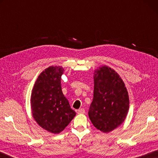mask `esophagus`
<instances>
[{
    "mask_svg": "<svg viewBox=\"0 0 158 158\" xmlns=\"http://www.w3.org/2000/svg\"><path fill=\"white\" fill-rule=\"evenodd\" d=\"M84 113H85V109H83V108L80 109H79L78 111H77V114H84Z\"/></svg>",
    "mask_w": 158,
    "mask_h": 158,
    "instance_id": "obj_1",
    "label": "esophagus"
}]
</instances>
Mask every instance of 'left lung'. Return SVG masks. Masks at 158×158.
I'll return each instance as SVG.
<instances>
[{"mask_svg": "<svg viewBox=\"0 0 158 158\" xmlns=\"http://www.w3.org/2000/svg\"><path fill=\"white\" fill-rule=\"evenodd\" d=\"M129 110V96L116 71L106 65L95 70L94 93L89 116L93 125L109 132L121 125Z\"/></svg>", "mask_w": 158, "mask_h": 158, "instance_id": "obj_1", "label": "left lung"}]
</instances>
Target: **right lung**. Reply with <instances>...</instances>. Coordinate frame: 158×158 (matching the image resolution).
Instances as JSON below:
<instances>
[{
	"mask_svg": "<svg viewBox=\"0 0 158 158\" xmlns=\"http://www.w3.org/2000/svg\"><path fill=\"white\" fill-rule=\"evenodd\" d=\"M64 69L50 66L37 77L31 93L33 116L40 126L48 132L58 134L75 116L61 89Z\"/></svg>",
	"mask_w": 158,
	"mask_h": 158,
	"instance_id": "add662e5",
	"label": "right lung"
}]
</instances>
